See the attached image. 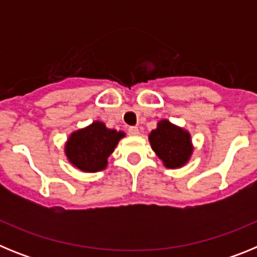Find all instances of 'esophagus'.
I'll use <instances>...</instances> for the list:
<instances>
[{"mask_svg": "<svg viewBox=\"0 0 257 257\" xmlns=\"http://www.w3.org/2000/svg\"><path fill=\"white\" fill-rule=\"evenodd\" d=\"M128 134L133 136H136V135H139V128L136 126H131L128 127Z\"/></svg>", "mask_w": 257, "mask_h": 257, "instance_id": "34e87169", "label": "esophagus"}]
</instances>
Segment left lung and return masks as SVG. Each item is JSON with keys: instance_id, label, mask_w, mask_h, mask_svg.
I'll return each mask as SVG.
<instances>
[{"instance_id": "left-lung-1", "label": "left lung", "mask_w": 257, "mask_h": 257, "mask_svg": "<svg viewBox=\"0 0 257 257\" xmlns=\"http://www.w3.org/2000/svg\"><path fill=\"white\" fill-rule=\"evenodd\" d=\"M149 142L166 167L176 169L187 163L192 154L190 136L169 121H161L149 135Z\"/></svg>"}]
</instances>
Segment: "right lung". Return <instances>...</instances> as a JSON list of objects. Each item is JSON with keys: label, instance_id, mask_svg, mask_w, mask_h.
Here are the masks:
<instances>
[{"label": "right lung", "instance_id": "right-lung-1", "mask_svg": "<svg viewBox=\"0 0 257 257\" xmlns=\"http://www.w3.org/2000/svg\"><path fill=\"white\" fill-rule=\"evenodd\" d=\"M124 134L109 130L101 122H94L83 130L70 135L65 153L76 167L86 172H96L105 169L108 157Z\"/></svg>", "mask_w": 257, "mask_h": 257}]
</instances>
